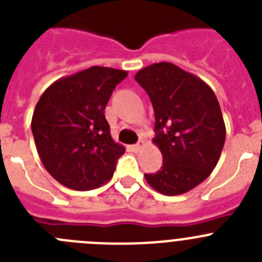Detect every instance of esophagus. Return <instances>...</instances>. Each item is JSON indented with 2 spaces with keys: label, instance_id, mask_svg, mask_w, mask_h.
Here are the masks:
<instances>
[{
  "label": "esophagus",
  "instance_id": "1",
  "mask_svg": "<svg viewBox=\"0 0 262 262\" xmlns=\"http://www.w3.org/2000/svg\"><path fill=\"white\" fill-rule=\"evenodd\" d=\"M143 145H145V141L141 140L140 142L136 143V145L133 146V148H134V150H136V151H138V150H140V148H142V147H143Z\"/></svg>",
  "mask_w": 262,
  "mask_h": 262
}]
</instances>
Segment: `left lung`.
<instances>
[{
  "instance_id": "left-lung-1",
  "label": "left lung",
  "mask_w": 262,
  "mask_h": 262,
  "mask_svg": "<svg viewBox=\"0 0 262 262\" xmlns=\"http://www.w3.org/2000/svg\"><path fill=\"white\" fill-rule=\"evenodd\" d=\"M151 100L155 145L163 155L157 173H145L151 188L166 195L189 192L210 175L226 140L216 96L201 78L171 62H157L136 74Z\"/></svg>"
}]
</instances>
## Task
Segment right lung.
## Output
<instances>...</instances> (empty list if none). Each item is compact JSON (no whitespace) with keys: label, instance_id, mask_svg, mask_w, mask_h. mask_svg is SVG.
Returning <instances> with one entry per match:
<instances>
[{"label":"right lung","instance_id":"right-lung-1","mask_svg":"<svg viewBox=\"0 0 262 262\" xmlns=\"http://www.w3.org/2000/svg\"><path fill=\"white\" fill-rule=\"evenodd\" d=\"M125 70L91 67L57 79L40 96L31 129L41 163L74 190L100 187L114 176L125 147L111 137L104 110Z\"/></svg>","mask_w":262,"mask_h":262}]
</instances>
